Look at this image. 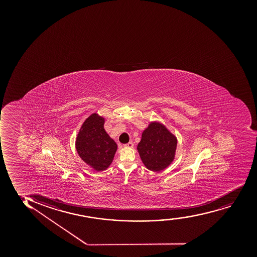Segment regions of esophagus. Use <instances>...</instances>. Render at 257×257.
I'll use <instances>...</instances> for the list:
<instances>
[{"label":"esophagus","instance_id":"esophagus-1","mask_svg":"<svg viewBox=\"0 0 257 257\" xmlns=\"http://www.w3.org/2000/svg\"><path fill=\"white\" fill-rule=\"evenodd\" d=\"M123 146L125 148H133L134 143L133 142H128L127 144H124Z\"/></svg>","mask_w":257,"mask_h":257}]
</instances>
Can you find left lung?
<instances>
[{"instance_id":"1","label":"left lung","mask_w":257,"mask_h":257,"mask_svg":"<svg viewBox=\"0 0 257 257\" xmlns=\"http://www.w3.org/2000/svg\"><path fill=\"white\" fill-rule=\"evenodd\" d=\"M177 143V138L163 124L151 122L142 133L137 150L148 170L160 171L174 160Z\"/></svg>"}]
</instances>
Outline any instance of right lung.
Here are the masks:
<instances>
[{"mask_svg": "<svg viewBox=\"0 0 257 257\" xmlns=\"http://www.w3.org/2000/svg\"><path fill=\"white\" fill-rule=\"evenodd\" d=\"M104 119L94 113L82 124L76 139V149L83 161L95 171L105 170L112 162L117 146L103 128Z\"/></svg>", "mask_w": 257, "mask_h": 257, "instance_id": "obj_1", "label": "right lung"}]
</instances>
